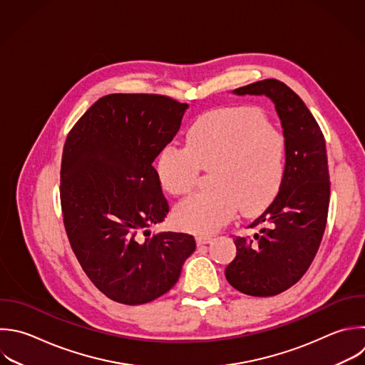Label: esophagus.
<instances>
[{"label": "esophagus", "mask_w": 365, "mask_h": 365, "mask_svg": "<svg viewBox=\"0 0 365 365\" xmlns=\"http://www.w3.org/2000/svg\"><path fill=\"white\" fill-rule=\"evenodd\" d=\"M195 241L198 245H202V244H208L212 241V237L211 235H205V234H198L195 237Z\"/></svg>", "instance_id": "34e87169"}]
</instances>
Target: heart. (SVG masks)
Returning a JSON list of instances; mask_svg holds the SVG:
<instances>
[{
  "instance_id": "1",
  "label": "heart",
  "mask_w": 365,
  "mask_h": 365,
  "mask_svg": "<svg viewBox=\"0 0 365 365\" xmlns=\"http://www.w3.org/2000/svg\"><path fill=\"white\" fill-rule=\"evenodd\" d=\"M187 147L165 145L157 160L163 187L174 195L191 192L201 170L214 188L197 192L175 208L182 228L211 232L237 208L250 215L277 195L285 173V145L264 113L252 107H224L198 117L185 135Z\"/></svg>"
}]
</instances>
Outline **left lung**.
<instances>
[{
    "mask_svg": "<svg viewBox=\"0 0 365 365\" xmlns=\"http://www.w3.org/2000/svg\"><path fill=\"white\" fill-rule=\"evenodd\" d=\"M237 96H267L281 120L285 173L277 197L235 237V258L227 281L252 297L277 295L301 279L311 265L327 224L329 174L325 140L304 101L284 83L268 78L235 88Z\"/></svg>",
    "mask_w": 365,
    "mask_h": 365,
    "instance_id": "left-lung-1",
    "label": "left lung"
}]
</instances>
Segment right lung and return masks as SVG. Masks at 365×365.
<instances>
[{
	"label": "right lung",
	"mask_w": 365,
	"mask_h": 365,
	"mask_svg": "<svg viewBox=\"0 0 365 365\" xmlns=\"http://www.w3.org/2000/svg\"><path fill=\"white\" fill-rule=\"evenodd\" d=\"M188 104L157 94H110L67 135L60 198L71 248L110 299L140 305L178 281L195 240L153 232L168 202L153 167L180 130Z\"/></svg>",
	"instance_id": "obj_1"
}]
</instances>
